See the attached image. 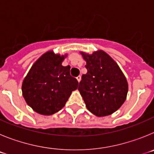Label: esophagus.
Masks as SVG:
<instances>
[{"label":"esophagus","mask_w":154,"mask_h":154,"mask_svg":"<svg viewBox=\"0 0 154 154\" xmlns=\"http://www.w3.org/2000/svg\"><path fill=\"white\" fill-rule=\"evenodd\" d=\"M76 79H77V80H78V82H79L81 81V79H82L81 75H79L78 77H76Z\"/></svg>","instance_id":"esophagus-1"}]
</instances>
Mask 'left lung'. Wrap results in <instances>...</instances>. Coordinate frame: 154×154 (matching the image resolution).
Masks as SVG:
<instances>
[{"label":"left lung","mask_w":154,"mask_h":154,"mask_svg":"<svg viewBox=\"0 0 154 154\" xmlns=\"http://www.w3.org/2000/svg\"><path fill=\"white\" fill-rule=\"evenodd\" d=\"M81 54L86 62L87 73L82 76L78 89L86 108L97 116L113 113L126 99V77L116 62L105 51Z\"/></svg>","instance_id":"1"}]
</instances>
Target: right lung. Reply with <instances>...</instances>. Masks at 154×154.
<instances>
[{
  "label": "right lung",
  "instance_id": "1",
  "mask_svg": "<svg viewBox=\"0 0 154 154\" xmlns=\"http://www.w3.org/2000/svg\"><path fill=\"white\" fill-rule=\"evenodd\" d=\"M66 55L45 53L34 63L22 83L27 104L35 112L50 116L65 106L79 82L70 75V66L62 65Z\"/></svg>",
  "mask_w": 154,
  "mask_h": 154
}]
</instances>
